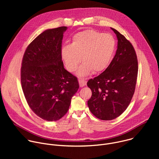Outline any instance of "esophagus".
Returning <instances> with one entry per match:
<instances>
[{
    "mask_svg": "<svg viewBox=\"0 0 159 159\" xmlns=\"http://www.w3.org/2000/svg\"><path fill=\"white\" fill-rule=\"evenodd\" d=\"M79 85L80 87H84L86 84H87V82L85 80H84V79H79Z\"/></svg>",
    "mask_w": 159,
    "mask_h": 159,
    "instance_id": "esophagus-1",
    "label": "esophagus"
}]
</instances>
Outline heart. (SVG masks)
<instances>
[{
  "label": "heart",
  "mask_w": 159,
  "mask_h": 159,
  "mask_svg": "<svg viewBox=\"0 0 159 159\" xmlns=\"http://www.w3.org/2000/svg\"><path fill=\"white\" fill-rule=\"evenodd\" d=\"M116 47L112 35L89 30L75 34L70 44L61 49V56L66 69L74 72L81 61L84 62L77 70V75L85 77L93 71L98 73L109 66Z\"/></svg>",
  "instance_id": "heart-1"
}]
</instances>
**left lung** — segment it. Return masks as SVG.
Returning a JSON list of instances; mask_svg holds the SVG:
<instances>
[{
	"label": "left lung",
	"mask_w": 159,
	"mask_h": 159,
	"mask_svg": "<svg viewBox=\"0 0 159 159\" xmlns=\"http://www.w3.org/2000/svg\"><path fill=\"white\" fill-rule=\"evenodd\" d=\"M111 29L118 39L116 55L102 74L87 84L92 90L88 107L101 120H114L126 109L134 94L138 75V60L133 45L116 30Z\"/></svg>",
	"instance_id": "1"
}]
</instances>
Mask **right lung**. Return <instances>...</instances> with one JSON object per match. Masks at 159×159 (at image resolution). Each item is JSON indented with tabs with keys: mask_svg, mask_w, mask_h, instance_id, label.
I'll list each match as a JSON object with an SVG mask.
<instances>
[{
	"mask_svg": "<svg viewBox=\"0 0 159 159\" xmlns=\"http://www.w3.org/2000/svg\"><path fill=\"white\" fill-rule=\"evenodd\" d=\"M67 27L45 30L26 48L22 61L20 80L31 110L48 121L61 118L79 88L77 78L64 69L61 42Z\"/></svg>",
	"mask_w": 159,
	"mask_h": 159,
	"instance_id": "add662e5",
	"label": "right lung"
}]
</instances>
